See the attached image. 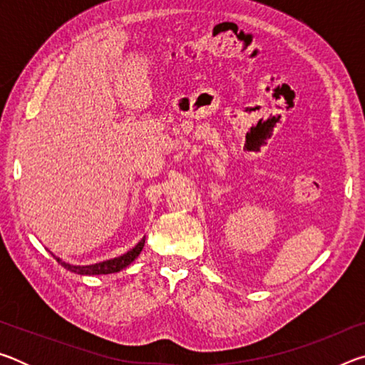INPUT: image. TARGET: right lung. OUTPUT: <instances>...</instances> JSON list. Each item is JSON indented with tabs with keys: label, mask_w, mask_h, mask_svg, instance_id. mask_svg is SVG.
I'll return each mask as SVG.
<instances>
[{
	"label": "right lung",
	"mask_w": 365,
	"mask_h": 365,
	"mask_svg": "<svg viewBox=\"0 0 365 365\" xmlns=\"http://www.w3.org/2000/svg\"><path fill=\"white\" fill-rule=\"evenodd\" d=\"M145 246V238L141 240V242L135 246L133 250H130L125 255L120 256V257H115V259H110V261H104L100 264H93V265H71V264H66L61 261V259L56 257V261L63 265L64 269L71 270V272H76V274L80 275H101V274H114V272H119L123 267H127L128 264H132L135 261V257H137L141 250H143Z\"/></svg>",
	"instance_id": "1"
}]
</instances>
